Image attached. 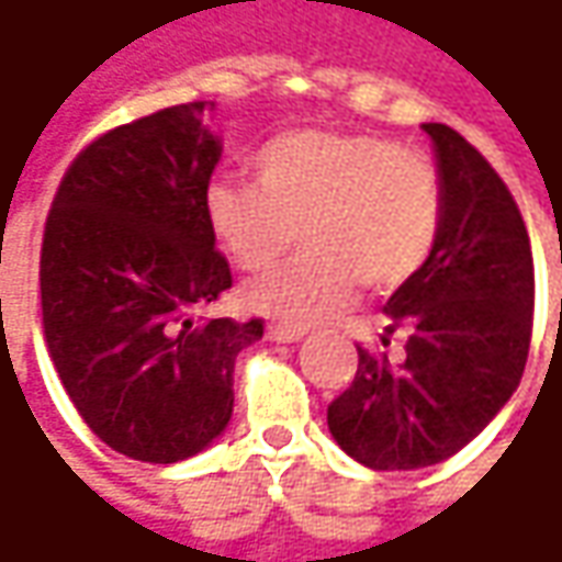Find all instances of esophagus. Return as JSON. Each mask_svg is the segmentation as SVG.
<instances>
[{"instance_id":"esophagus-1","label":"esophagus","mask_w":562,"mask_h":562,"mask_svg":"<svg viewBox=\"0 0 562 562\" xmlns=\"http://www.w3.org/2000/svg\"><path fill=\"white\" fill-rule=\"evenodd\" d=\"M269 337L278 344H293L303 337V328H288V325H269Z\"/></svg>"}]
</instances>
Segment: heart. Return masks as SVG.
Returning a JSON list of instances; mask_svg holds the SVG:
<instances>
[{
	"mask_svg": "<svg viewBox=\"0 0 562 562\" xmlns=\"http://www.w3.org/2000/svg\"><path fill=\"white\" fill-rule=\"evenodd\" d=\"M256 184L209 187L205 215L237 269L266 271L252 310L306 328L337 313L357 284L384 293L416 278L438 247L443 181L431 156L378 134L291 131L252 159Z\"/></svg>",
	"mask_w": 562,
	"mask_h": 562,
	"instance_id": "obj_1",
	"label": "heart"
}]
</instances>
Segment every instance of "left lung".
<instances>
[{"mask_svg":"<svg viewBox=\"0 0 562 562\" xmlns=\"http://www.w3.org/2000/svg\"><path fill=\"white\" fill-rule=\"evenodd\" d=\"M435 140L443 225L425 269L387 300L403 357L357 347L350 387L328 403L335 441L378 472L463 450L519 387L531 344L535 266L522 212L485 156L447 124Z\"/></svg>","mask_w":562,"mask_h":562,"instance_id":"left-lung-1","label":"left lung"}]
</instances>
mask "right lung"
I'll list each match as a JSON object with an SVG mask.
<instances>
[{"label": "right lung", "mask_w": 562, "mask_h": 562, "mask_svg": "<svg viewBox=\"0 0 562 562\" xmlns=\"http://www.w3.org/2000/svg\"><path fill=\"white\" fill-rule=\"evenodd\" d=\"M209 105L159 109L87 143L43 227L55 372L99 441L140 463L187 460L225 431L234 359L266 328L203 315L234 284L205 215L222 156Z\"/></svg>", "instance_id": "1"}]
</instances>
